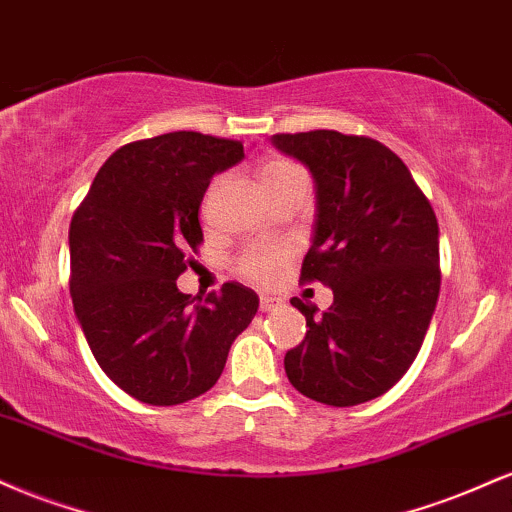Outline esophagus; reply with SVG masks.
I'll use <instances>...</instances> for the list:
<instances>
[{
  "mask_svg": "<svg viewBox=\"0 0 512 512\" xmlns=\"http://www.w3.org/2000/svg\"><path fill=\"white\" fill-rule=\"evenodd\" d=\"M279 308V298L272 296H260V310L262 313H272V310Z\"/></svg>",
  "mask_w": 512,
  "mask_h": 512,
  "instance_id": "esophagus-1",
  "label": "esophagus"
}]
</instances>
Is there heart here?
<instances>
[{
	"mask_svg": "<svg viewBox=\"0 0 512 512\" xmlns=\"http://www.w3.org/2000/svg\"><path fill=\"white\" fill-rule=\"evenodd\" d=\"M298 170H303V168L296 166L293 161L276 158V161H269L267 166L262 168V173H260L262 185H269V182L286 178V175L298 173ZM216 190H219V180L209 187L207 207H209L211 199H214ZM291 257H293V250H291V245H286V243H255V245H248V248H245L236 257V272L243 276V279L252 281V284L272 286L281 279L284 269L289 267Z\"/></svg>",
	"mask_w": 512,
	"mask_h": 512,
	"instance_id": "b5f03b06",
	"label": "heart"
}]
</instances>
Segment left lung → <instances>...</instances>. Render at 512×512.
Listing matches in <instances>:
<instances>
[{
	"instance_id": "left-lung-1",
	"label": "left lung",
	"mask_w": 512,
	"mask_h": 512,
	"mask_svg": "<svg viewBox=\"0 0 512 512\" xmlns=\"http://www.w3.org/2000/svg\"><path fill=\"white\" fill-rule=\"evenodd\" d=\"M272 142L313 173L317 219L301 281L334 293L322 315L291 298L308 332L286 351V375L315 402L354 407L385 395L424 344L440 291L436 214L402 158L375 139L310 129Z\"/></svg>"
}]
</instances>
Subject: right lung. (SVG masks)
<instances>
[{"instance_id": "right-lung-1", "label": "right lung", "mask_w": 512, "mask_h": 512, "mask_svg": "<svg viewBox=\"0 0 512 512\" xmlns=\"http://www.w3.org/2000/svg\"><path fill=\"white\" fill-rule=\"evenodd\" d=\"M243 142L168 132L115 151L69 226V291L98 366L129 397L156 407L216 385L260 298L238 281L204 298L178 291L202 245L199 204Z\"/></svg>"}]
</instances>
